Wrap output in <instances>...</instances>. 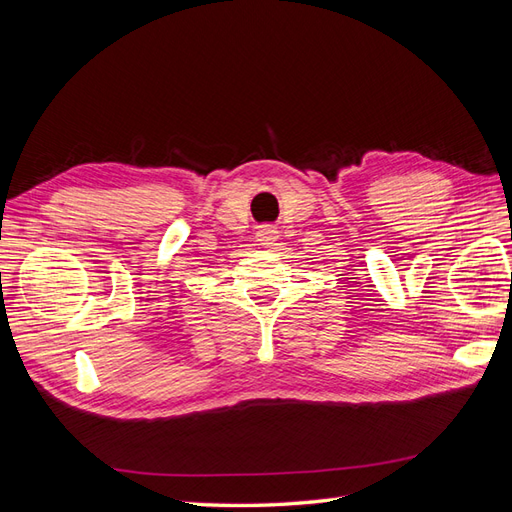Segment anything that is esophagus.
<instances>
[{
	"label": "esophagus",
	"instance_id": "esophagus-1",
	"mask_svg": "<svg viewBox=\"0 0 512 512\" xmlns=\"http://www.w3.org/2000/svg\"><path fill=\"white\" fill-rule=\"evenodd\" d=\"M275 239H277V228H275V226L265 224V226L258 228V241H260L262 245L269 247V245L275 243Z\"/></svg>",
	"mask_w": 512,
	"mask_h": 512
}]
</instances>
